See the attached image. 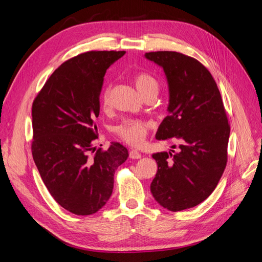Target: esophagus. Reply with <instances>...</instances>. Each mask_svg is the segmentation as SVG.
<instances>
[{
  "label": "esophagus",
  "mask_w": 262,
  "mask_h": 262,
  "mask_svg": "<svg viewBox=\"0 0 262 262\" xmlns=\"http://www.w3.org/2000/svg\"><path fill=\"white\" fill-rule=\"evenodd\" d=\"M129 156H130V158H132V160H139V158H141V157H142L141 153H140V152H138L137 149H132V150H130V154H129Z\"/></svg>",
  "instance_id": "obj_1"
}]
</instances>
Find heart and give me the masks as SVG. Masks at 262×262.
I'll use <instances>...</instances> for the list:
<instances>
[{"label": "heart", "instance_id": "b5f03b06", "mask_svg": "<svg viewBox=\"0 0 262 262\" xmlns=\"http://www.w3.org/2000/svg\"><path fill=\"white\" fill-rule=\"evenodd\" d=\"M133 83L137 91L142 97L150 91H157V82L153 76L145 72H139L133 76ZM113 96V86H106L100 96V105L102 109H108L112 102ZM148 123L142 120H133V119H126L120 124L116 126V133L122 141L130 145L139 146L143 143L148 129Z\"/></svg>", "mask_w": 262, "mask_h": 262}]
</instances>
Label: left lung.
<instances>
[{
    "instance_id": "left-lung-1",
    "label": "left lung",
    "mask_w": 262,
    "mask_h": 262,
    "mask_svg": "<svg viewBox=\"0 0 262 262\" xmlns=\"http://www.w3.org/2000/svg\"><path fill=\"white\" fill-rule=\"evenodd\" d=\"M144 57L164 70L168 85V116L157 140H181L177 153L152 157L157 172L150 192L172 212L193 208L214 191L227 162L229 125L217 85L199 61L175 51L147 52Z\"/></svg>"
}]
</instances>
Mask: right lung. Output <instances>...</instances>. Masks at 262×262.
<instances>
[{
    "instance_id": "right-lung-1",
    "label": "right lung",
    "mask_w": 262,
    "mask_h": 262,
    "mask_svg": "<svg viewBox=\"0 0 262 262\" xmlns=\"http://www.w3.org/2000/svg\"><path fill=\"white\" fill-rule=\"evenodd\" d=\"M125 51H89L61 64L34 100L31 152L48 191L62 208L91 215L109 200L128 149H96L95 119L107 69Z\"/></svg>"
}]
</instances>
